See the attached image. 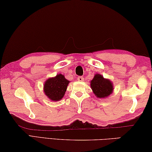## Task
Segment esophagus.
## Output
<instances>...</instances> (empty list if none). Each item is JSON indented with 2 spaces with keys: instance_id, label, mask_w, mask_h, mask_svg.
<instances>
[{
  "instance_id": "obj_1",
  "label": "esophagus",
  "mask_w": 152,
  "mask_h": 152,
  "mask_svg": "<svg viewBox=\"0 0 152 152\" xmlns=\"http://www.w3.org/2000/svg\"><path fill=\"white\" fill-rule=\"evenodd\" d=\"M78 80L80 81V82H82L84 81V78L83 76H78Z\"/></svg>"
}]
</instances>
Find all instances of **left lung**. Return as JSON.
<instances>
[{
    "instance_id": "1",
    "label": "left lung",
    "mask_w": 152,
    "mask_h": 152,
    "mask_svg": "<svg viewBox=\"0 0 152 152\" xmlns=\"http://www.w3.org/2000/svg\"><path fill=\"white\" fill-rule=\"evenodd\" d=\"M90 86L94 94L98 98H107L114 90L112 82L99 74H95L90 82Z\"/></svg>"
}]
</instances>
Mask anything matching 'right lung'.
Segmentation results:
<instances>
[{
    "mask_svg": "<svg viewBox=\"0 0 152 152\" xmlns=\"http://www.w3.org/2000/svg\"><path fill=\"white\" fill-rule=\"evenodd\" d=\"M70 81L65 78L64 75L58 74L50 78L44 84V92L52 101H59L64 97Z\"/></svg>",
    "mask_w": 152,
    "mask_h": 152,
    "instance_id": "right-lung-1",
    "label": "right lung"
}]
</instances>
